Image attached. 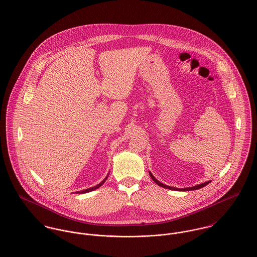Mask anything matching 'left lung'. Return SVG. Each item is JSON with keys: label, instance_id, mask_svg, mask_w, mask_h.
I'll return each mask as SVG.
<instances>
[{"label": "left lung", "instance_id": "8db88e82", "mask_svg": "<svg viewBox=\"0 0 257 257\" xmlns=\"http://www.w3.org/2000/svg\"><path fill=\"white\" fill-rule=\"evenodd\" d=\"M150 175H151L152 179H153V180H154L158 185H160V186H162V187H164V188H168V189H171V190H176V191H189V190H196V189L202 188V187H204V186H206L207 184H209V183H210V181H206V182H204V183H201V184H198V185L193 186V187H187V188H175V187H171V186H169V185H166V184H164V183L160 182L157 178H155V176H154L151 172H150Z\"/></svg>", "mask_w": 257, "mask_h": 257}]
</instances>
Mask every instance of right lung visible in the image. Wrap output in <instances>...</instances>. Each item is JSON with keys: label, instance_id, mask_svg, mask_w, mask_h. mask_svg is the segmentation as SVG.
Listing matches in <instances>:
<instances>
[{"label": "right lung", "instance_id": "obj_1", "mask_svg": "<svg viewBox=\"0 0 257 257\" xmlns=\"http://www.w3.org/2000/svg\"><path fill=\"white\" fill-rule=\"evenodd\" d=\"M107 177H108V175L100 182V183H98L96 186H93V187H90V188H87L86 190H82V191H78V192H76V193H79V194H82V193H86V192H90V191H92V190H95V189H97V188H99L104 182H105V180L107 179Z\"/></svg>", "mask_w": 257, "mask_h": 257}]
</instances>
